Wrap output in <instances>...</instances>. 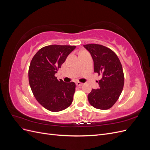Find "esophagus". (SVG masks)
I'll use <instances>...</instances> for the list:
<instances>
[{"mask_svg":"<svg viewBox=\"0 0 150 150\" xmlns=\"http://www.w3.org/2000/svg\"><path fill=\"white\" fill-rule=\"evenodd\" d=\"M76 86H83V84L80 83V82H76Z\"/></svg>","mask_w":150,"mask_h":150,"instance_id":"34e87169","label":"esophagus"}]
</instances>
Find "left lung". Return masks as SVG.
<instances>
[{"label":"left lung","instance_id":"obj_1","mask_svg":"<svg viewBox=\"0 0 150 150\" xmlns=\"http://www.w3.org/2000/svg\"><path fill=\"white\" fill-rule=\"evenodd\" d=\"M91 55L94 71L101 79L99 88L92 89L88 96L89 103L95 108L105 110L111 108L118 99L124 86V74L118 57L111 49L99 44L84 45Z\"/></svg>","mask_w":150,"mask_h":150}]
</instances>
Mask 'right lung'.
<instances>
[{
  "label": "right lung",
  "instance_id": "add662e5",
  "mask_svg": "<svg viewBox=\"0 0 150 150\" xmlns=\"http://www.w3.org/2000/svg\"><path fill=\"white\" fill-rule=\"evenodd\" d=\"M75 46L50 45L38 51L29 69V82L37 101L47 110L57 112L69 107L73 100L76 84L64 83L54 76Z\"/></svg>",
  "mask_w": 150,
  "mask_h": 150
}]
</instances>
